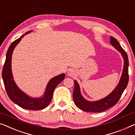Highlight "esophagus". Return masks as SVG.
Returning a JSON list of instances; mask_svg holds the SVG:
<instances>
[{
	"label": "esophagus",
	"mask_w": 135,
	"mask_h": 135,
	"mask_svg": "<svg viewBox=\"0 0 135 135\" xmlns=\"http://www.w3.org/2000/svg\"><path fill=\"white\" fill-rule=\"evenodd\" d=\"M68 74L70 76H73L74 73V72L72 71V70H70V71H68Z\"/></svg>",
	"instance_id": "esophagus-1"
}]
</instances>
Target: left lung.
Returning <instances> with one entry per match:
<instances>
[{
  "mask_svg": "<svg viewBox=\"0 0 135 135\" xmlns=\"http://www.w3.org/2000/svg\"><path fill=\"white\" fill-rule=\"evenodd\" d=\"M110 44L118 50L124 59V67L121 77L116 87L108 96L96 101H89L84 98L80 93L79 84L74 80L73 100L79 109L88 112H101L111 108L118 102L128 82V59L126 52L115 38L110 37Z\"/></svg>",
  "mask_w": 135,
  "mask_h": 135,
  "instance_id": "obj_1",
  "label": "left lung"
}]
</instances>
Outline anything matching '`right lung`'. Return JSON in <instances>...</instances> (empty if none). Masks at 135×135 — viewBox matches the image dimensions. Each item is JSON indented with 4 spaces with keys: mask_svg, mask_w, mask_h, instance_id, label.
Masks as SVG:
<instances>
[{
    "mask_svg": "<svg viewBox=\"0 0 135 135\" xmlns=\"http://www.w3.org/2000/svg\"><path fill=\"white\" fill-rule=\"evenodd\" d=\"M32 31L25 33L19 39L12 42L8 50L2 70V79L8 96L12 101L21 107L27 110H39L47 107L53 97V91L57 85L64 79L65 74L62 73L51 78L48 82L45 92L40 98H32L24 93L16 85L11 70V58L13 50L24 36Z\"/></svg>",
    "mask_w": 135,
    "mask_h": 135,
    "instance_id": "1",
    "label": "right lung"
}]
</instances>
